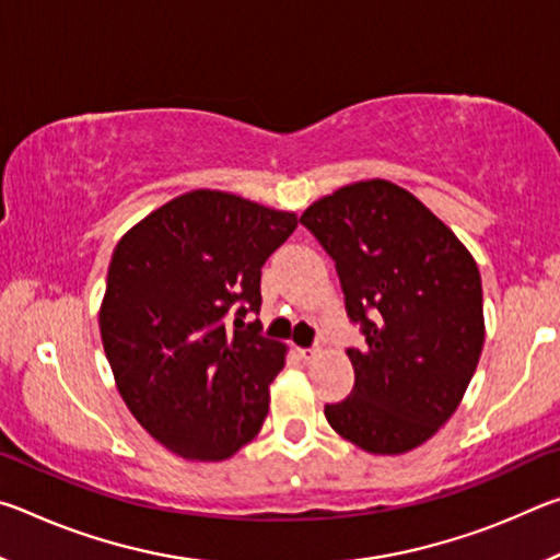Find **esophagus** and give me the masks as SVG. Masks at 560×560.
<instances>
[{"instance_id":"1","label":"esophagus","mask_w":560,"mask_h":560,"mask_svg":"<svg viewBox=\"0 0 560 560\" xmlns=\"http://www.w3.org/2000/svg\"><path fill=\"white\" fill-rule=\"evenodd\" d=\"M320 355V348L314 346V348H301L299 350V358L303 360V363H311V360H316Z\"/></svg>"}]
</instances>
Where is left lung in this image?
<instances>
[{
	"label": "left lung",
	"instance_id": "8db88e82",
	"mask_svg": "<svg viewBox=\"0 0 560 560\" xmlns=\"http://www.w3.org/2000/svg\"><path fill=\"white\" fill-rule=\"evenodd\" d=\"M336 264L355 385L326 405L340 438L373 454L428 442L457 410L485 346L481 277L428 207L387 179L340 187L301 214Z\"/></svg>",
	"mask_w": 560,
	"mask_h": 560
}]
</instances>
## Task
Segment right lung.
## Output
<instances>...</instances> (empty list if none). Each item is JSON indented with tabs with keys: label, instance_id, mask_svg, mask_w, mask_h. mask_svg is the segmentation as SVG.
<instances>
[{
	"label": "right lung",
	"instance_id": "obj_1",
	"mask_svg": "<svg viewBox=\"0 0 560 560\" xmlns=\"http://www.w3.org/2000/svg\"><path fill=\"white\" fill-rule=\"evenodd\" d=\"M217 189L155 210L113 252L101 338L136 420L185 459L220 462L257 438L283 346L261 336V267L296 230Z\"/></svg>",
	"mask_w": 560,
	"mask_h": 560
}]
</instances>
